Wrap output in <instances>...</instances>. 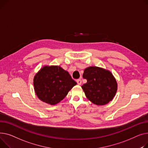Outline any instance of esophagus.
<instances>
[{
	"mask_svg": "<svg viewBox=\"0 0 148 148\" xmlns=\"http://www.w3.org/2000/svg\"><path fill=\"white\" fill-rule=\"evenodd\" d=\"M76 82H77V84L78 85H81V84H82V81H81V79H77Z\"/></svg>",
	"mask_w": 148,
	"mask_h": 148,
	"instance_id": "34e87169",
	"label": "esophagus"
}]
</instances>
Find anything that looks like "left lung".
I'll list each match as a JSON object with an SVG mask.
<instances>
[{
	"instance_id": "obj_1",
	"label": "left lung",
	"mask_w": 148,
	"mask_h": 148,
	"mask_svg": "<svg viewBox=\"0 0 148 148\" xmlns=\"http://www.w3.org/2000/svg\"><path fill=\"white\" fill-rule=\"evenodd\" d=\"M83 77L87 80L82 86L86 97L97 105H105L116 94L117 83L110 72L97 67L85 69Z\"/></svg>"
}]
</instances>
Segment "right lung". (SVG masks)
Here are the masks:
<instances>
[{
	"mask_svg": "<svg viewBox=\"0 0 148 148\" xmlns=\"http://www.w3.org/2000/svg\"><path fill=\"white\" fill-rule=\"evenodd\" d=\"M34 91L38 98L51 105L62 101L76 82L60 66H44L34 77Z\"/></svg>",
	"mask_w": 148,
	"mask_h": 148,
	"instance_id": "1",
	"label": "right lung"
}]
</instances>
